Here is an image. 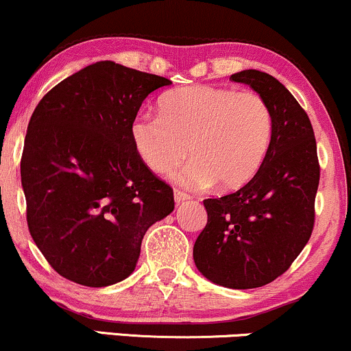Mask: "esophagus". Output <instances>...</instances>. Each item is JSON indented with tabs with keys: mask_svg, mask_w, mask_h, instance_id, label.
<instances>
[{
	"mask_svg": "<svg viewBox=\"0 0 351 351\" xmlns=\"http://www.w3.org/2000/svg\"><path fill=\"white\" fill-rule=\"evenodd\" d=\"M174 200H176L177 205H180V204H184V202L191 200V195L182 192V191H174Z\"/></svg>",
	"mask_w": 351,
	"mask_h": 351,
	"instance_id": "34e87169",
	"label": "esophagus"
}]
</instances>
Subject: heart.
Wrapping results in <instances>:
<instances>
[{
  "label": "heart",
  "instance_id": "heart-1",
  "mask_svg": "<svg viewBox=\"0 0 351 351\" xmlns=\"http://www.w3.org/2000/svg\"><path fill=\"white\" fill-rule=\"evenodd\" d=\"M273 114L253 92L193 85L159 100V114H138L131 141L152 172L164 174L192 156L172 180L189 189L217 184L226 191L248 184L265 162Z\"/></svg>",
  "mask_w": 351,
  "mask_h": 351
}]
</instances>
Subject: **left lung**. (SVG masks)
<instances>
[{
	"instance_id": "8db88e82",
	"label": "left lung",
	"mask_w": 351,
	"mask_h": 351,
	"mask_svg": "<svg viewBox=\"0 0 351 351\" xmlns=\"http://www.w3.org/2000/svg\"><path fill=\"white\" fill-rule=\"evenodd\" d=\"M232 80L250 85L267 103L273 138L245 187L204 200L208 220L193 245V261L213 284L254 289L286 273L307 245L320 167L311 119L278 78L250 69Z\"/></svg>"
}]
</instances>
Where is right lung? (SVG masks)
<instances>
[{"label":"right lung","mask_w":351,"mask_h":351,"mask_svg":"<svg viewBox=\"0 0 351 351\" xmlns=\"http://www.w3.org/2000/svg\"><path fill=\"white\" fill-rule=\"evenodd\" d=\"M167 78L101 60L57 84L32 113L21 159L29 232L49 265L88 287L134 271L144 233L174 193L136 152L131 123Z\"/></svg>","instance_id":"add662e5"}]
</instances>
